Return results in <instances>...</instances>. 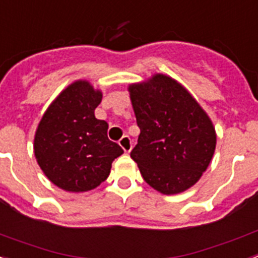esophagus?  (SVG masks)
Returning a JSON list of instances; mask_svg holds the SVG:
<instances>
[{"mask_svg":"<svg viewBox=\"0 0 258 258\" xmlns=\"http://www.w3.org/2000/svg\"><path fill=\"white\" fill-rule=\"evenodd\" d=\"M118 144H120V146L122 149H124L125 153H129L132 150V146H133V144H132V140L129 136H124V137L121 138L120 141H118Z\"/></svg>","mask_w":258,"mask_h":258,"instance_id":"obj_1","label":"esophagus"}]
</instances>
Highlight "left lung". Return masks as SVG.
<instances>
[{"instance_id": "obj_1", "label": "left lung", "mask_w": 258, "mask_h": 258, "mask_svg": "<svg viewBox=\"0 0 258 258\" xmlns=\"http://www.w3.org/2000/svg\"><path fill=\"white\" fill-rule=\"evenodd\" d=\"M140 127L131 157L149 186L165 195L186 191L201 179L216 148L212 121L182 84L155 74L131 84Z\"/></svg>"}]
</instances>
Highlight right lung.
I'll list each match as a JSON object with an SVG mask.
<instances>
[{
    "mask_svg": "<svg viewBox=\"0 0 258 258\" xmlns=\"http://www.w3.org/2000/svg\"><path fill=\"white\" fill-rule=\"evenodd\" d=\"M101 99L99 89L78 80L61 91L38 125L34 154L44 175L61 190H93L124 153L106 136V121L95 117Z\"/></svg>",
    "mask_w": 258,
    "mask_h": 258,
    "instance_id": "1",
    "label": "right lung"
}]
</instances>
